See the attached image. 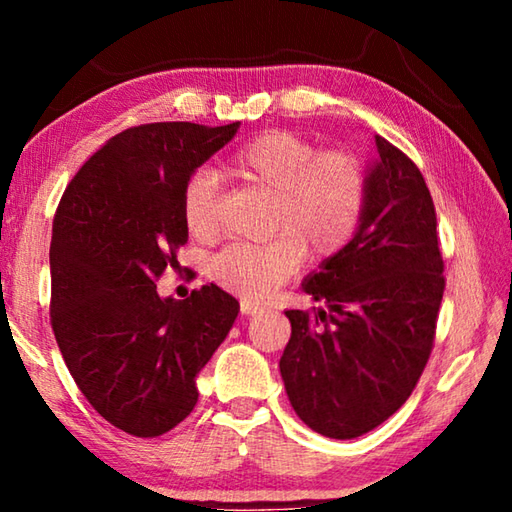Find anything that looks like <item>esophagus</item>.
Segmentation results:
<instances>
[{"mask_svg":"<svg viewBox=\"0 0 512 512\" xmlns=\"http://www.w3.org/2000/svg\"><path fill=\"white\" fill-rule=\"evenodd\" d=\"M266 305H259V302H250V300H241V314L253 316L257 311H264Z\"/></svg>","mask_w":512,"mask_h":512,"instance_id":"1","label":"esophagus"}]
</instances>
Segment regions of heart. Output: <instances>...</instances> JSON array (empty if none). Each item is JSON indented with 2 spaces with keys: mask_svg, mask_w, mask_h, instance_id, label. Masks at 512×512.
Instances as JSON below:
<instances>
[{
  "mask_svg": "<svg viewBox=\"0 0 512 512\" xmlns=\"http://www.w3.org/2000/svg\"><path fill=\"white\" fill-rule=\"evenodd\" d=\"M239 185L271 194L266 244H235L212 262L214 280L250 300L266 298L298 271L305 257L339 255L357 235L366 207V176L343 153H318L291 133H264L223 164ZM183 219L196 239L219 235L216 176L196 171L183 189Z\"/></svg>",
  "mask_w": 512,
  "mask_h": 512,
  "instance_id": "b5f03b06",
  "label": "heart"
}]
</instances>
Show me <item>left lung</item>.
Instances as JSON below:
<instances>
[{
    "label": "left lung",
    "instance_id": "8db88e82",
    "mask_svg": "<svg viewBox=\"0 0 512 512\" xmlns=\"http://www.w3.org/2000/svg\"><path fill=\"white\" fill-rule=\"evenodd\" d=\"M375 146L357 235L300 284L325 307L314 316L284 311L291 339L280 372L289 402L309 429L336 440L363 436L409 400L445 291L427 183L384 137Z\"/></svg>",
    "mask_w": 512,
    "mask_h": 512
}]
</instances>
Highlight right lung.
<instances>
[{
	"label": "right lung",
	"mask_w": 512,
	"mask_h": 512,
	"mask_svg": "<svg viewBox=\"0 0 512 512\" xmlns=\"http://www.w3.org/2000/svg\"><path fill=\"white\" fill-rule=\"evenodd\" d=\"M239 126L128 128L60 198L49 248L51 327L81 393L131 436H162L192 413L198 372L239 314V302L216 284L185 300L162 298L155 287L187 244V180Z\"/></svg>",
	"instance_id": "right-lung-1"
}]
</instances>
